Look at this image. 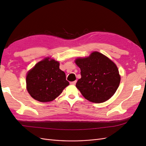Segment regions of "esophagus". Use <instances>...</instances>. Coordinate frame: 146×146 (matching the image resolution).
<instances>
[{
	"instance_id": "obj_1",
	"label": "esophagus",
	"mask_w": 146,
	"mask_h": 146,
	"mask_svg": "<svg viewBox=\"0 0 146 146\" xmlns=\"http://www.w3.org/2000/svg\"><path fill=\"white\" fill-rule=\"evenodd\" d=\"M76 82H77V81H76H76H74V82H70V85H76Z\"/></svg>"
}]
</instances>
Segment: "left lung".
Masks as SVG:
<instances>
[{"label":"left lung","mask_w":146,"mask_h":146,"mask_svg":"<svg viewBox=\"0 0 146 146\" xmlns=\"http://www.w3.org/2000/svg\"><path fill=\"white\" fill-rule=\"evenodd\" d=\"M80 68L81 78L76 87L88 100L102 103L115 93L121 81L116 65L108 57L94 52L85 58L76 60Z\"/></svg>","instance_id":"1"}]
</instances>
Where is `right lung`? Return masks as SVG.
Segmentation results:
<instances>
[{
    "instance_id": "obj_1",
    "label": "right lung",
    "mask_w": 146,
    "mask_h": 146,
    "mask_svg": "<svg viewBox=\"0 0 146 146\" xmlns=\"http://www.w3.org/2000/svg\"><path fill=\"white\" fill-rule=\"evenodd\" d=\"M58 61L46 58L35 64L26 77L27 90L32 98L47 102L57 98L69 85Z\"/></svg>"
}]
</instances>
